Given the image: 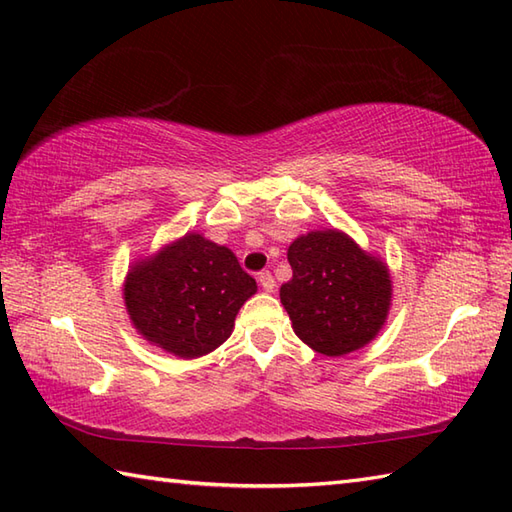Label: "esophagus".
<instances>
[{
    "label": "esophagus",
    "instance_id": "obj_1",
    "mask_svg": "<svg viewBox=\"0 0 512 512\" xmlns=\"http://www.w3.org/2000/svg\"><path fill=\"white\" fill-rule=\"evenodd\" d=\"M257 279H259V284H262V288L266 292H273L277 288V281H275V277H273V273H270V270H262V273L257 275Z\"/></svg>",
    "mask_w": 512,
    "mask_h": 512
}]
</instances>
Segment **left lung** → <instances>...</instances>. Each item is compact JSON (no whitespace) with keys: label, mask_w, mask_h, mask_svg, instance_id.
<instances>
[{"label":"left lung","mask_w":512,"mask_h":512,"mask_svg":"<svg viewBox=\"0 0 512 512\" xmlns=\"http://www.w3.org/2000/svg\"><path fill=\"white\" fill-rule=\"evenodd\" d=\"M292 279L279 297L303 343L325 356L363 347L383 328L391 301L387 266L339 231H312L288 248Z\"/></svg>","instance_id":"left-lung-1"}]
</instances>
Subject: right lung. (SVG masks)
I'll return each mask as SVG.
<instances>
[{"instance_id":"add662e5","label":"right lung","mask_w":512,"mask_h":512,"mask_svg":"<svg viewBox=\"0 0 512 512\" xmlns=\"http://www.w3.org/2000/svg\"><path fill=\"white\" fill-rule=\"evenodd\" d=\"M257 284L226 246L189 233L132 268L125 303L147 341L180 358L222 345Z\"/></svg>"}]
</instances>
